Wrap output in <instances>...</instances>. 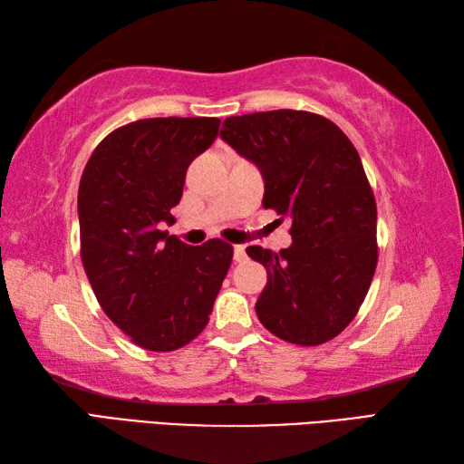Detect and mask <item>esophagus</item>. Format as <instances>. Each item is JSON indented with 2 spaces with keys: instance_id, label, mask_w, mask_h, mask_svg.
<instances>
[{
  "instance_id": "esophagus-1",
  "label": "esophagus",
  "mask_w": 464,
  "mask_h": 464,
  "mask_svg": "<svg viewBox=\"0 0 464 464\" xmlns=\"http://www.w3.org/2000/svg\"><path fill=\"white\" fill-rule=\"evenodd\" d=\"M245 257H247V253H245L243 245H235V247H233V259L237 261V263H241V261H245Z\"/></svg>"
}]
</instances>
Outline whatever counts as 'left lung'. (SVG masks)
<instances>
[{"label":"left lung","mask_w":464,"mask_h":464,"mask_svg":"<svg viewBox=\"0 0 464 464\" xmlns=\"http://www.w3.org/2000/svg\"><path fill=\"white\" fill-rule=\"evenodd\" d=\"M223 140L259 167L263 207L291 221L293 245L247 247L267 269L255 304L265 329L301 347L337 337L359 313L379 261L377 203L351 140L311 111L227 117Z\"/></svg>","instance_id":"left-lung-1"}]
</instances>
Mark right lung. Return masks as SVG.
I'll return each mask as SVG.
<instances>
[{"mask_svg":"<svg viewBox=\"0 0 464 464\" xmlns=\"http://www.w3.org/2000/svg\"><path fill=\"white\" fill-rule=\"evenodd\" d=\"M217 117H151L117 127L87 161L80 209L82 263L107 317L145 351L189 344L213 311L233 245L191 247L173 223L187 167L219 133Z\"/></svg>","mask_w":464,"mask_h":464,"instance_id":"add662e5","label":"right lung"}]
</instances>
